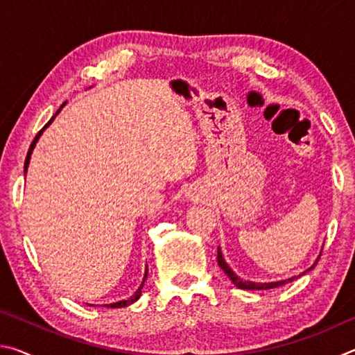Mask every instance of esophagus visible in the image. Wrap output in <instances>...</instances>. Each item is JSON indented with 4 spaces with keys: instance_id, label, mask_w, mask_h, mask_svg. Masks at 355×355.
I'll return each mask as SVG.
<instances>
[{
    "instance_id": "34e87169",
    "label": "esophagus",
    "mask_w": 355,
    "mask_h": 355,
    "mask_svg": "<svg viewBox=\"0 0 355 355\" xmlns=\"http://www.w3.org/2000/svg\"><path fill=\"white\" fill-rule=\"evenodd\" d=\"M189 197H191V199H192V197H194V196H192V194H189Z\"/></svg>"
}]
</instances>
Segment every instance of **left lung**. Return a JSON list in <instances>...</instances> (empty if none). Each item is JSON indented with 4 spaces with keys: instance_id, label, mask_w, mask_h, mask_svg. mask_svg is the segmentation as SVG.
<instances>
[{
    "instance_id": "obj_1",
    "label": "left lung",
    "mask_w": 355,
    "mask_h": 355,
    "mask_svg": "<svg viewBox=\"0 0 355 355\" xmlns=\"http://www.w3.org/2000/svg\"><path fill=\"white\" fill-rule=\"evenodd\" d=\"M318 260H320V257H318L316 261H315L313 264H311V266H310L309 269H305V271H304L302 274L294 275V277H290V279L279 280V282H252V280H244V279L239 277V275H238L235 271H233V269H232L230 266H228V263L225 261L224 255H222L220 248H218V264H219V268L222 269V271L225 272L227 277L232 280V284L235 285L236 288H241V290H250V291H254V290H271V288H277V286H282V285L288 284V282H293L294 279H299L300 275L310 272L311 269H313V268L316 266Z\"/></svg>"
}]
</instances>
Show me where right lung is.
Returning <instances> with one entry per match:
<instances>
[{"instance_id":"obj_1","label":"right lung","mask_w":355,"mask_h":355,"mask_svg":"<svg viewBox=\"0 0 355 355\" xmlns=\"http://www.w3.org/2000/svg\"><path fill=\"white\" fill-rule=\"evenodd\" d=\"M65 103H67V101H65ZM65 103H62L61 105V107H59V110L56 111V114L55 116H53L51 119H50V122H48L44 128H42L39 133H37V136L34 137V141H33V144H31V147H29V150H28V155H26V159H25V175H26V172H28V166H29V161H31V155H33V150H34V147H35V144H37V141L40 139V136H42V133H44V131L50 127L51 125V122L53 120L56 119V116L59 112H61V110L62 107L65 106ZM147 274H148V268L146 266V274H144V279H142V282H141V285H139V288H137V290L135 291V294L131 297H128V299H123V300H119V302H114V304H107L106 307H110V309H122V307H127V305H130V304H133V302H136L137 299L141 297V294H142V286H144V282H146V279H147Z\"/></svg>"}]
</instances>
